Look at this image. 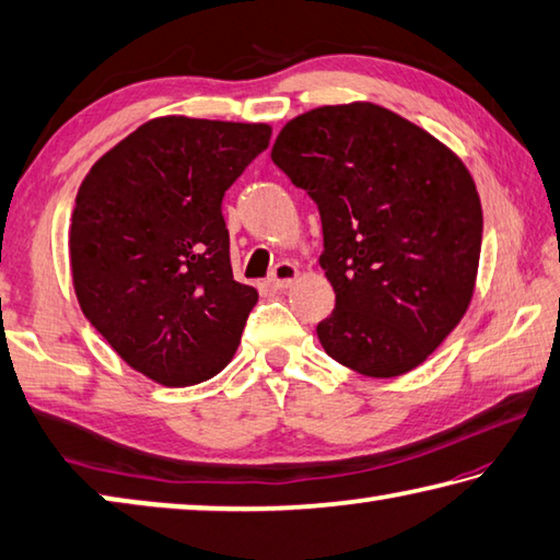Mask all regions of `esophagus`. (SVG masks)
<instances>
[{
  "label": "esophagus",
  "instance_id": "1",
  "mask_svg": "<svg viewBox=\"0 0 560 560\" xmlns=\"http://www.w3.org/2000/svg\"><path fill=\"white\" fill-rule=\"evenodd\" d=\"M296 279H299V267H296V264L281 261V264H277V267H273L271 277H269V283H271L273 289H289Z\"/></svg>",
  "mask_w": 560,
  "mask_h": 560
}]
</instances>
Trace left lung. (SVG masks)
<instances>
[{
	"label": "left lung",
	"mask_w": 560,
	"mask_h": 560,
	"mask_svg": "<svg viewBox=\"0 0 560 560\" xmlns=\"http://www.w3.org/2000/svg\"><path fill=\"white\" fill-rule=\"evenodd\" d=\"M271 160L316 202L336 308L316 334L368 377L410 373L467 311L481 252L469 170L428 130L375 103L289 120Z\"/></svg>",
	"instance_id": "8db88e82"
}]
</instances>
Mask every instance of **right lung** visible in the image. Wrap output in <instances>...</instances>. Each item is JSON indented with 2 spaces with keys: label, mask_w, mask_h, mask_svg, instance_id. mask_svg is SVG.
Segmentation results:
<instances>
[{
  "label": "right lung",
  "mask_w": 560,
  "mask_h": 560,
  "mask_svg": "<svg viewBox=\"0 0 560 560\" xmlns=\"http://www.w3.org/2000/svg\"><path fill=\"white\" fill-rule=\"evenodd\" d=\"M269 138L264 122L155 118L79 187L69 249L81 311L158 383H202L240 346L259 293L232 277L222 200Z\"/></svg>",
  "instance_id": "obj_1"
}]
</instances>
